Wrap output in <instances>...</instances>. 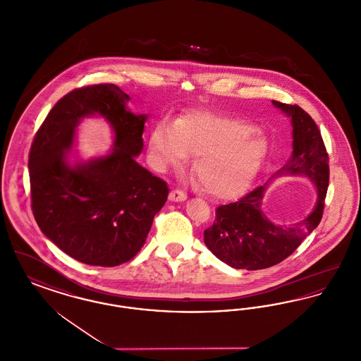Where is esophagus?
Listing matches in <instances>:
<instances>
[{"label": "esophagus", "mask_w": 361, "mask_h": 361, "mask_svg": "<svg viewBox=\"0 0 361 361\" xmlns=\"http://www.w3.org/2000/svg\"><path fill=\"white\" fill-rule=\"evenodd\" d=\"M169 199L172 202H184L187 199V195L181 189H173L169 193Z\"/></svg>", "instance_id": "esophagus-1"}]
</instances>
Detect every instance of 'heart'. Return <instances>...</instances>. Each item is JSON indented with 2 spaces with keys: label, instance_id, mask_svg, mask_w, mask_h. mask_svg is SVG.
<instances>
[{
  "label": "heart",
  "instance_id": "b5f03b06",
  "mask_svg": "<svg viewBox=\"0 0 361 361\" xmlns=\"http://www.w3.org/2000/svg\"><path fill=\"white\" fill-rule=\"evenodd\" d=\"M149 147L157 165L181 166L197 155L193 171L203 188L218 197H234L255 180L268 154V140L246 121L190 112L173 124H155Z\"/></svg>",
  "mask_w": 361,
  "mask_h": 361
}]
</instances>
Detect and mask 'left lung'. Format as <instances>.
Returning <instances> with one entry per match:
<instances>
[{"mask_svg":"<svg viewBox=\"0 0 361 361\" xmlns=\"http://www.w3.org/2000/svg\"><path fill=\"white\" fill-rule=\"evenodd\" d=\"M291 116L293 152L277 174H305L318 188V202L307 218L292 226L271 224L261 209V185L240 200L219 206L215 221L204 230L207 247L227 265L257 271L274 267L291 256L310 233L319 224L329 187V154L321 131L299 105L274 102Z\"/></svg>","mask_w":361,"mask_h":361,"instance_id":"1","label":"left lung"}]
</instances>
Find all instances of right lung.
I'll use <instances>...</instances> for the list:
<instances>
[{"mask_svg": "<svg viewBox=\"0 0 361 361\" xmlns=\"http://www.w3.org/2000/svg\"><path fill=\"white\" fill-rule=\"evenodd\" d=\"M130 96L114 84L73 89L52 106L28 157L31 208L43 234L87 265L116 267L135 257L168 199L164 180L142 168L145 115L126 109ZM99 113L116 131L111 155L70 169L75 127Z\"/></svg>", "mask_w": 361, "mask_h": 361, "instance_id": "right-lung-1", "label": "right lung"}]
</instances>
